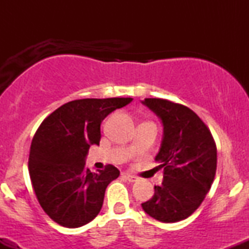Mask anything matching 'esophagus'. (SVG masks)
I'll use <instances>...</instances> for the list:
<instances>
[{"label":"esophagus","instance_id":"esophagus-1","mask_svg":"<svg viewBox=\"0 0 249 249\" xmlns=\"http://www.w3.org/2000/svg\"><path fill=\"white\" fill-rule=\"evenodd\" d=\"M122 177H123V178L126 179L127 181H130V182H134V181H137V180H138V178H137L136 176H132V174H128V173H122Z\"/></svg>","mask_w":249,"mask_h":249}]
</instances>
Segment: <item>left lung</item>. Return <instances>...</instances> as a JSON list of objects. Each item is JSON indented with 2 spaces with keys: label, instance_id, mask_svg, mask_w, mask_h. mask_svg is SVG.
<instances>
[{
  "label": "left lung",
  "instance_id": "left-lung-1",
  "mask_svg": "<svg viewBox=\"0 0 249 249\" xmlns=\"http://www.w3.org/2000/svg\"><path fill=\"white\" fill-rule=\"evenodd\" d=\"M161 119L164 138L157 154L164 168L160 186L142 204L148 215L162 222L188 218L204 201L216 172V145L210 128L190 107L162 98L142 102Z\"/></svg>",
  "mask_w": 249,
  "mask_h": 249
}]
</instances>
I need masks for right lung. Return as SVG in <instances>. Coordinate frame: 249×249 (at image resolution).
Masks as SVG:
<instances>
[{"label": "right lung", "instance_id": "add662e5", "mask_svg": "<svg viewBox=\"0 0 249 249\" xmlns=\"http://www.w3.org/2000/svg\"><path fill=\"white\" fill-rule=\"evenodd\" d=\"M132 98L76 99L50 113L30 146L29 176L39 205L63 227L87 225L101 212L107 185L119 177L107 165L98 173L85 167L90 145H99L101 124Z\"/></svg>", "mask_w": 249, "mask_h": 249}]
</instances>
